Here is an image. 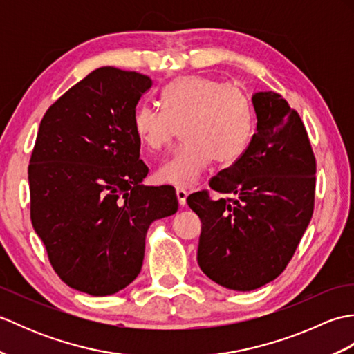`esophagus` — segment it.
Returning a JSON list of instances; mask_svg holds the SVG:
<instances>
[{
  "mask_svg": "<svg viewBox=\"0 0 354 354\" xmlns=\"http://www.w3.org/2000/svg\"><path fill=\"white\" fill-rule=\"evenodd\" d=\"M187 196H189V193H187L185 190H183V189L176 190V198H178V202H179V207H181V208L187 207Z\"/></svg>",
  "mask_w": 354,
  "mask_h": 354,
  "instance_id": "obj_1",
  "label": "esophagus"
}]
</instances>
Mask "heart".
<instances>
[{
  "label": "heart",
  "mask_w": 354,
  "mask_h": 354,
  "mask_svg": "<svg viewBox=\"0 0 354 354\" xmlns=\"http://www.w3.org/2000/svg\"><path fill=\"white\" fill-rule=\"evenodd\" d=\"M165 109L140 104L133 129L150 152L169 147L184 127L185 146L155 171L156 181L192 189L214 158L231 162L251 140L254 114L242 88L208 77L185 76L171 80L162 93Z\"/></svg>",
  "instance_id": "heart-1"
}]
</instances>
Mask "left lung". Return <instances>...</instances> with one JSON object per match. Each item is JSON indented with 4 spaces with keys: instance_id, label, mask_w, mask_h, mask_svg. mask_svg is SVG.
Here are the masks:
<instances>
[{
    "instance_id": "obj_1",
    "label": "left lung",
    "mask_w": 354,
    "mask_h": 354,
    "mask_svg": "<svg viewBox=\"0 0 354 354\" xmlns=\"http://www.w3.org/2000/svg\"><path fill=\"white\" fill-rule=\"evenodd\" d=\"M255 132L239 160L187 198L202 231L198 265L232 290H254L288 266L313 214L317 161L298 112L274 91L255 93Z\"/></svg>"
}]
</instances>
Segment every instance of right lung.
I'll return each mask as SVG.
<instances>
[{
  "mask_svg": "<svg viewBox=\"0 0 354 354\" xmlns=\"http://www.w3.org/2000/svg\"><path fill=\"white\" fill-rule=\"evenodd\" d=\"M152 79L102 66L45 112L28 165L30 217L56 274L93 297L138 277L150 223L175 214L169 185L147 187L133 114Z\"/></svg>",
  "mask_w": 354,
  "mask_h": 354,
  "instance_id": "1",
  "label": "right lung"
}]
</instances>
